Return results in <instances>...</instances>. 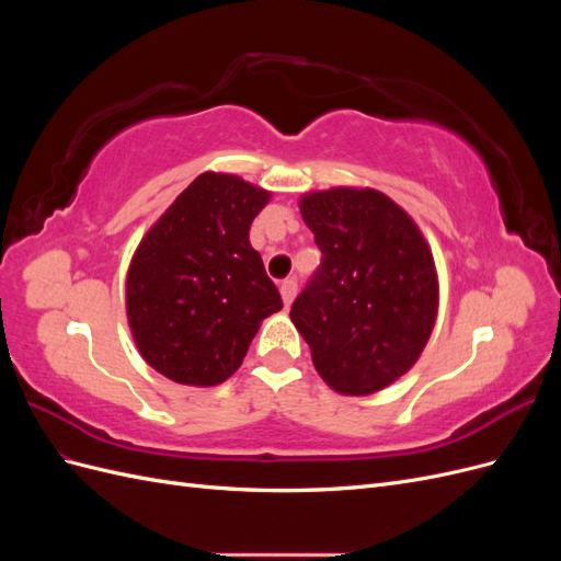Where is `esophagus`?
Returning <instances> with one entry per match:
<instances>
[{
    "mask_svg": "<svg viewBox=\"0 0 561 561\" xmlns=\"http://www.w3.org/2000/svg\"><path fill=\"white\" fill-rule=\"evenodd\" d=\"M280 295H283V304H285V307H290L295 295H297V280H295V278H285V280L280 283Z\"/></svg>",
    "mask_w": 561,
    "mask_h": 561,
    "instance_id": "1",
    "label": "esophagus"
}]
</instances>
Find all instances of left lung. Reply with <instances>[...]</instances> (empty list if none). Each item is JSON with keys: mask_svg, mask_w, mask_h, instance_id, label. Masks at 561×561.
I'll use <instances>...</instances> for the list:
<instances>
[{"mask_svg": "<svg viewBox=\"0 0 561 561\" xmlns=\"http://www.w3.org/2000/svg\"><path fill=\"white\" fill-rule=\"evenodd\" d=\"M299 210L322 260L290 318L334 390L375 393L416 363L433 332V254L412 217L377 190L307 194Z\"/></svg>", "mask_w": 561, "mask_h": 561, "instance_id": "obj_1", "label": "left lung"}]
</instances>
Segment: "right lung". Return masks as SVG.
I'll return each mask as SVG.
<instances>
[{
	"mask_svg": "<svg viewBox=\"0 0 561 561\" xmlns=\"http://www.w3.org/2000/svg\"><path fill=\"white\" fill-rule=\"evenodd\" d=\"M268 192L203 173L149 229L128 268L126 311L142 358L186 386H215L241 367L260 322L283 309L250 245Z\"/></svg>",
	"mask_w": 561,
	"mask_h": 561,
	"instance_id": "right-lung-1",
	"label": "right lung"
}]
</instances>
